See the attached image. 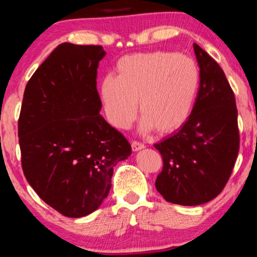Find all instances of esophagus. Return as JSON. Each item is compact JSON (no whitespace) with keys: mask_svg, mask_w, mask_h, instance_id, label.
Here are the masks:
<instances>
[{"mask_svg":"<svg viewBox=\"0 0 257 257\" xmlns=\"http://www.w3.org/2000/svg\"><path fill=\"white\" fill-rule=\"evenodd\" d=\"M131 147H132V150L135 151V152H137V151L143 150L144 147H145V145H144L143 143H140V142H136V140H133V142L131 143Z\"/></svg>","mask_w":257,"mask_h":257,"instance_id":"1","label":"esophagus"}]
</instances>
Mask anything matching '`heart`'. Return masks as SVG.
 I'll list each match as a JSON object with an SVG mask.
<instances>
[{"label": "heart", "instance_id": "b5f03b06", "mask_svg": "<svg viewBox=\"0 0 257 257\" xmlns=\"http://www.w3.org/2000/svg\"><path fill=\"white\" fill-rule=\"evenodd\" d=\"M117 72L99 85L105 115L114 127H130L137 100L143 131H175L191 117L200 89V70L193 59L170 51L133 54L119 59Z\"/></svg>", "mask_w": 257, "mask_h": 257}]
</instances>
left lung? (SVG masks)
Here are the masks:
<instances>
[{
	"mask_svg": "<svg viewBox=\"0 0 257 257\" xmlns=\"http://www.w3.org/2000/svg\"><path fill=\"white\" fill-rule=\"evenodd\" d=\"M200 89L191 117L154 147L163 157L157 191L168 202L202 205L222 192L240 150L237 108L223 70L194 43Z\"/></svg>",
	"mask_w": 257,
	"mask_h": 257,
	"instance_id": "1",
	"label": "left lung"
}]
</instances>
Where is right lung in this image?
I'll use <instances>...</instances> for the list:
<instances>
[{"instance_id": "1", "label": "right lung", "mask_w": 257, "mask_h": 257, "mask_svg": "<svg viewBox=\"0 0 257 257\" xmlns=\"http://www.w3.org/2000/svg\"><path fill=\"white\" fill-rule=\"evenodd\" d=\"M100 45L59 44L31 76L19 118L22 170L45 203L68 217L96 210L131 145L99 114Z\"/></svg>"}]
</instances>
